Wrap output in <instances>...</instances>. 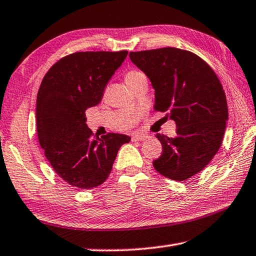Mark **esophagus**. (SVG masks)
<instances>
[{"instance_id":"1","label":"esophagus","mask_w":256,"mask_h":256,"mask_svg":"<svg viewBox=\"0 0 256 256\" xmlns=\"http://www.w3.org/2000/svg\"><path fill=\"white\" fill-rule=\"evenodd\" d=\"M148 138L149 136H146V134H134L132 136V141H144Z\"/></svg>"}]
</instances>
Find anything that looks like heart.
<instances>
[{
  "label": "heart",
  "instance_id": "1",
  "mask_svg": "<svg viewBox=\"0 0 256 256\" xmlns=\"http://www.w3.org/2000/svg\"><path fill=\"white\" fill-rule=\"evenodd\" d=\"M144 73H142L141 71H136V70H132V71H128L126 74H125V81H126V84L132 86L134 84H136V81H138L142 78H144Z\"/></svg>",
  "mask_w": 256,
  "mask_h": 256
}]
</instances>
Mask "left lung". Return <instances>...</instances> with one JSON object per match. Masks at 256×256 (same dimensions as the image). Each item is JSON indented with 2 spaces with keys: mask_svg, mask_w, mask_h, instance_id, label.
<instances>
[{
  "mask_svg": "<svg viewBox=\"0 0 256 256\" xmlns=\"http://www.w3.org/2000/svg\"><path fill=\"white\" fill-rule=\"evenodd\" d=\"M130 58L149 78L154 110L170 112L176 136L157 134L162 154L159 174L186 180L206 167L222 146L228 120L227 99L211 66L192 52L164 48L131 52Z\"/></svg>",
  "mask_w": 256,
  "mask_h": 256,
  "instance_id": "1",
  "label": "left lung"
}]
</instances>
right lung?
Returning <instances> with one entry per match:
<instances>
[{
	"label": "right lung",
	"mask_w": 256,
	"mask_h": 256,
	"mask_svg": "<svg viewBox=\"0 0 256 256\" xmlns=\"http://www.w3.org/2000/svg\"><path fill=\"white\" fill-rule=\"evenodd\" d=\"M128 50L76 52L58 60L37 94L36 120L40 146L54 172L73 188H97L110 174L125 134L92 136L86 108L100 102L104 90Z\"/></svg>",
	"instance_id": "right-lung-1"
}]
</instances>
